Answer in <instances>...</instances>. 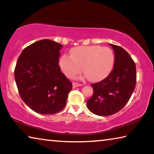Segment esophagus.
<instances>
[{
  "label": "esophagus",
  "mask_w": 154,
  "mask_h": 154,
  "mask_svg": "<svg viewBox=\"0 0 154 154\" xmlns=\"http://www.w3.org/2000/svg\"><path fill=\"white\" fill-rule=\"evenodd\" d=\"M82 84H78V83H75V82H72V87L73 88H76V87H79V86H82Z\"/></svg>",
  "instance_id": "1"
}]
</instances>
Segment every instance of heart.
Wrapping results in <instances>:
<instances>
[{
  "label": "heart",
  "mask_w": 154,
  "mask_h": 154,
  "mask_svg": "<svg viewBox=\"0 0 154 154\" xmlns=\"http://www.w3.org/2000/svg\"><path fill=\"white\" fill-rule=\"evenodd\" d=\"M70 57L64 54L59 65L66 77L72 78L81 71L91 81H100L106 77L114 66V53L110 48L98 45L73 48Z\"/></svg>",
  "instance_id": "b5f03b06"
}]
</instances>
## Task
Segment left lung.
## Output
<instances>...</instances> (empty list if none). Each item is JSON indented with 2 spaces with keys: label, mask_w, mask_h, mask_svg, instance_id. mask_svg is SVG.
I'll use <instances>...</instances> for the list:
<instances>
[{
  "label": "left lung",
  "mask_w": 154,
  "mask_h": 154,
  "mask_svg": "<svg viewBox=\"0 0 154 154\" xmlns=\"http://www.w3.org/2000/svg\"><path fill=\"white\" fill-rule=\"evenodd\" d=\"M109 45L115 54L113 70L102 81L91 84L93 95L86 103L89 111L100 116L120 111L129 100L136 83V67L131 57L122 48Z\"/></svg>",
  "instance_id": "obj_1"
}]
</instances>
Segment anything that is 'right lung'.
<instances>
[{
  "label": "right lung",
  "instance_id": "add662e5",
  "mask_svg": "<svg viewBox=\"0 0 154 154\" xmlns=\"http://www.w3.org/2000/svg\"><path fill=\"white\" fill-rule=\"evenodd\" d=\"M63 47L40 40L25 48L18 59L14 78L20 96L37 113L54 114L66 106L72 86L58 64Z\"/></svg>",
  "mask_w": 154,
  "mask_h": 154
}]
</instances>
